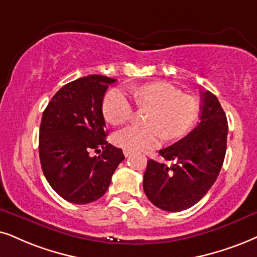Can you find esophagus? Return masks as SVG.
<instances>
[{
  "mask_svg": "<svg viewBox=\"0 0 257 257\" xmlns=\"http://www.w3.org/2000/svg\"><path fill=\"white\" fill-rule=\"evenodd\" d=\"M123 153H124L125 157H128V155L132 153V151H129V149H124V151H123Z\"/></svg>",
  "mask_w": 257,
  "mask_h": 257,
  "instance_id": "obj_1",
  "label": "esophagus"
}]
</instances>
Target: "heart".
Masks as SVG:
<instances>
[{
	"mask_svg": "<svg viewBox=\"0 0 257 257\" xmlns=\"http://www.w3.org/2000/svg\"><path fill=\"white\" fill-rule=\"evenodd\" d=\"M136 105L148 108L144 116L146 125H129L113 134V142L129 151H146L157 147L162 138L174 140L183 136L196 118L197 103L192 97L165 82H153L132 89ZM105 121L112 125L131 119L133 103L124 91L111 89L102 103Z\"/></svg>",
	"mask_w": 257,
	"mask_h": 257,
	"instance_id": "heart-1",
	"label": "heart"
}]
</instances>
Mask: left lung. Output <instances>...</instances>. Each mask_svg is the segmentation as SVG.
I'll use <instances>...</instances> for the list:
<instances>
[{
    "label": "left lung",
    "instance_id": "left-lung-1",
    "mask_svg": "<svg viewBox=\"0 0 257 257\" xmlns=\"http://www.w3.org/2000/svg\"><path fill=\"white\" fill-rule=\"evenodd\" d=\"M201 102L196 128L159 151L166 162L148 160L144 190L151 203L161 210L179 212L193 206L207 193L223 166L228 119L212 92L201 91Z\"/></svg>",
    "mask_w": 257,
    "mask_h": 257
}]
</instances>
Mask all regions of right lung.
Masks as SVG:
<instances>
[{"label":"right lung","mask_w":257,"mask_h":257,"mask_svg":"<svg viewBox=\"0 0 257 257\" xmlns=\"http://www.w3.org/2000/svg\"><path fill=\"white\" fill-rule=\"evenodd\" d=\"M115 82L91 74L67 83L42 113L39 135L42 172L52 188L70 203L99 199L124 160L122 149L105 140L108 132L102 112L105 91Z\"/></svg>","instance_id":"right-lung-1"}]
</instances>
